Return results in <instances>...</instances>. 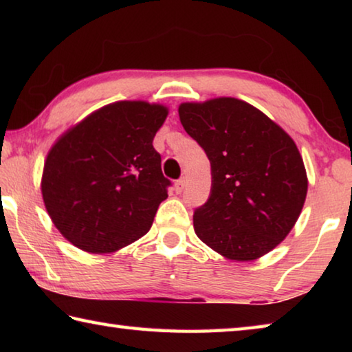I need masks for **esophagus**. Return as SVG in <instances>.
I'll return each instance as SVG.
<instances>
[{
	"instance_id": "esophagus-1",
	"label": "esophagus",
	"mask_w": 352,
	"mask_h": 352,
	"mask_svg": "<svg viewBox=\"0 0 352 352\" xmlns=\"http://www.w3.org/2000/svg\"><path fill=\"white\" fill-rule=\"evenodd\" d=\"M184 186H186V180H184V178H180V180H177V182H175V190H177V194L183 192Z\"/></svg>"
}]
</instances>
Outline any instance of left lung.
I'll use <instances>...</instances> for the list:
<instances>
[{"mask_svg": "<svg viewBox=\"0 0 352 352\" xmlns=\"http://www.w3.org/2000/svg\"><path fill=\"white\" fill-rule=\"evenodd\" d=\"M180 121L211 163V192L195 208L194 230L233 261L258 259L294 228L307 177L294 140L243 100L182 104Z\"/></svg>", "mask_w": 352, "mask_h": 352, "instance_id": "8db88e82", "label": "left lung"}]
</instances>
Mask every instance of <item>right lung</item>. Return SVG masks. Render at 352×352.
<instances>
[{
    "instance_id": "obj_1",
    "label": "right lung",
    "mask_w": 352,
    "mask_h": 352,
    "mask_svg": "<svg viewBox=\"0 0 352 352\" xmlns=\"http://www.w3.org/2000/svg\"><path fill=\"white\" fill-rule=\"evenodd\" d=\"M166 116L163 105L110 104L52 146L41 194L52 222L73 245L110 253L151 230L172 184L152 144Z\"/></svg>"
}]
</instances>
